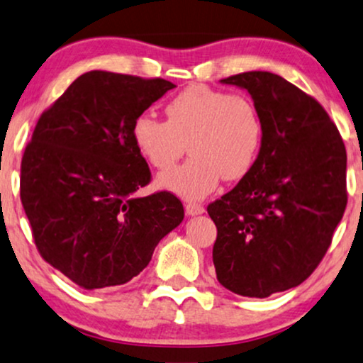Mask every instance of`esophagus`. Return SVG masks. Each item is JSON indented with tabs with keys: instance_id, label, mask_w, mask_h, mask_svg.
Masks as SVG:
<instances>
[{
	"instance_id": "1",
	"label": "esophagus",
	"mask_w": 363,
	"mask_h": 363,
	"mask_svg": "<svg viewBox=\"0 0 363 363\" xmlns=\"http://www.w3.org/2000/svg\"><path fill=\"white\" fill-rule=\"evenodd\" d=\"M185 210H186V213L188 215H191V216H195V215H201L205 211V208H203V205H200V203H186L185 205Z\"/></svg>"
}]
</instances>
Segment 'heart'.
<instances>
[{
    "instance_id": "b5f03b06",
    "label": "heart",
    "mask_w": 363,
    "mask_h": 363,
    "mask_svg": "<svg viewBox=\"0 0 363 363\" xmlns=\"http://www.w3.org/2000/svg\"><path fill=\"white\" fill-rule=\"evenodd\" d=\"M167 121L141 113L131 136L143 158L167 170L191 153L182 167L163 173L160 185L188 200L203 199L220 178L235 182L252 170L263 138V125L253 103L242 95L193 84L167 105Z\"/></svg>"
}]
</instances>
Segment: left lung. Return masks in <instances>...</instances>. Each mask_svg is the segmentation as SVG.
<instances>
[{
    "label": "left lung",
    "mask_w": 363,
    "mask_h": 363,
    "mask_svg": "<svg viewBox=\"0 0 363 363\" xmlns=\"http://www.w3.org/2000/svg\"><path fill=\"white\" fill-rule=\"evenodd\" d=\"M250 93L260 153L238 185L211 201L213 263L225 289L265 296L300 285L325 257L347 206V152L323 106L285 78H223Z\"/></svg>",
    "instance_id": "left-lung-1"
}]
</instances>
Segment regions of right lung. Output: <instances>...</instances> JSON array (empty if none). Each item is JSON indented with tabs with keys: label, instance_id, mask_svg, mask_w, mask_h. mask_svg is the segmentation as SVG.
<instances>
[{
	"label": "right lung",
	"instance_id": "right-lung-1",
	"mask_svg": "<svg viewBox=\"0 0 363 363\" xmlns=\"http://www.w3.org/2000/svg\"><path fill=\"white\" fill-rule=\"evenodd\" d=\"M175 84L89 72L41 113L21 160L20 196L41 258L84 290L123 285L182 223L172 191L152 182L131 128Z\"/></svg>",
	"mask_w": 363,
	"mask_h": 363
}]
</instances>
